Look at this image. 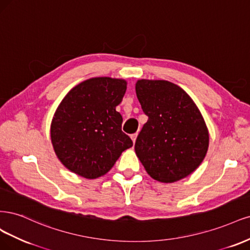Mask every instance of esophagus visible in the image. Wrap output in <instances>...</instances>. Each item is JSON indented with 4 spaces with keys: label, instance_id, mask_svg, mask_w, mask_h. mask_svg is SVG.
Returning <instances> with one entry per match:
<instances>
[{
    "label": "esophagus",
    "instance_id": "esophagus-1",
    "mask_svg": "<svg viewBox=\"0 0 250 250\" xmlns=\"http://www.w3.org/2000/svg\"><path fill=\"white\" fill-rule=\"evenodd\" d=\"M137 136H138V134H137V133H135V134H132L131 135V139L133 140V142L135 143V141H136V139H137Z\"/></svg>",
    "mask_w": 250,
    "mask_h": 250
}]
</instances>
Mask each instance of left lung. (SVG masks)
Segmentation results:
<instances>
[{"label": "left lung", "mask_w": 250, "mask_h": 250, "mask_svg": "<svg viewBox=\"0 0 250 250\" xmlns=\"http://www.w3.org/2000/svg\"><path fill=\"white\" fill-rule=\"evenodd\" d=\"M136 94L148 117L136 139L137 157L156 181L186 178L203 162L208 146L196 104L181 87L164 80H139Z\"/></svg>", "instance_id": "left-lung-1"}]
</instances>
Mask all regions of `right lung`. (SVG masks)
<instances>
[{"mask_svg": "<svg viewBox=\"0 0 250 250\" xmlns=\"http://www.w3.org/2000/svg\"><path fill=\"white\" fill-rule=\"evenodd\" d=\"M125 90V80L92 78L72 88L60 103L52 120L51 139L56 155L71 172L100 178L133 146L116 111Z\"/></svg>", "mask_w": 250, "mask_h": 250, "instance_id": "right-lung-1", "label": "right lung"}]
</instances>
